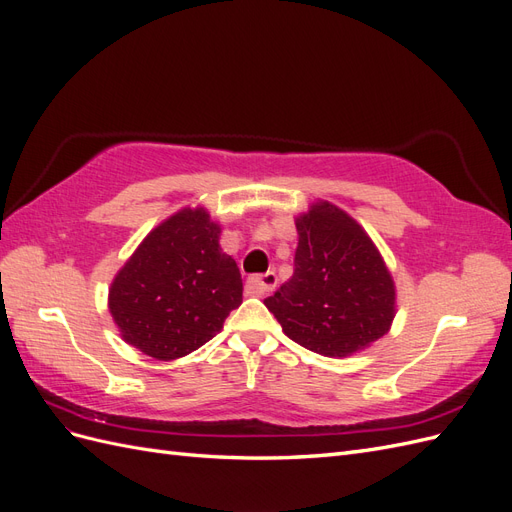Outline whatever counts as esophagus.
Masks as SVG:
<instances>
[{"instance_id": "34e87169", "label": "esophagus", "mask_w": 512, "mask_h": 512, "mask_svg": "<svg viewBox=\"0 0 512 512\" xmlns=\"http://www.w3.org/2000/svg\"><path fill=\"white\" fill-rule=\"evenodd\" d=\"M275 286H277V275H275V271H269V273H265V275H254V277H250V280H247V284H245V288H247V292H250V294H267V292H271Z\"/></svg>"}]
</instances>
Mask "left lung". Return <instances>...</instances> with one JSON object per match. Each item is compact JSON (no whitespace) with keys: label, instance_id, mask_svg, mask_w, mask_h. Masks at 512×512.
<instances>
[{"label":"left lung","instance_id":"left-lung-1","mask_svg":"<svg viewBox=\"0 0 512 512\" xmlns=\"http://www.w3.org/2000/svg\"><path fill=\"white\" fill-rule=\"evenodd\" d=\"M292 277L265 299L299 346L348 356L374 344L395 316V286L376 245L350 215L318 203L297 220Z\"/></svg>","mask_w":512,"mask_h":512}]
</instances>
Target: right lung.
<instances>
[{
	"instance_id": "right-lung-1",
	"label": "right lung",
	"mask_w": 512,
	"mask_h": 512,
	"mask_svg": "<svg viewBox=\"0 0 512 512\" xmlns=\"http://www.w3.org/2000/svg\"><path fill=\"white\" fill-rule=\"evenodd\" d=\"M203 209L179 211L149 232L111 286V314L128 344L173 361L207 344L241 305L237 262L220 250Z\"/></svg>"
}]
</instances>
